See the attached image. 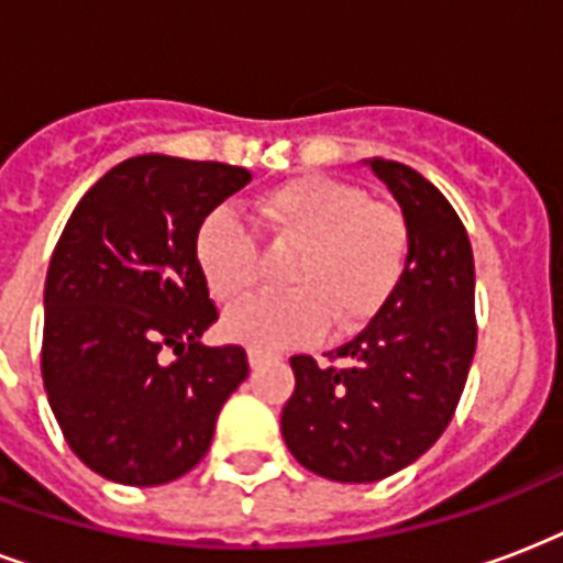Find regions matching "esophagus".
I'll return each mask as SVG.
<instances>
[{
  "label": "esophagus",
  "instance_id": "obj_1",
  "mask_svg": "<svg viewBox=\"0 0 563 563\" xmlns=\"http://www.w3.org/2000/svg\"><path fill=\"white\" fill-rule=\"evenodd\" d=\"M246 358H250V367L252 369H258V367H264L267 361H273V355H269V352L255 350V346H252V350H246Z\"/></svg>",
  "mask_w": 563,
  "mask_h": 563
}]
</instances>
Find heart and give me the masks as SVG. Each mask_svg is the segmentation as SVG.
I'll return each mask as SVG.
<instances>
[{"label":"heart","instance_id":"1","mask_svg":"<svg viewBox=\"0 0 563 563\" xmlns=\"http://www.w3.org/2000/svg\"><path fill=\"white\" fill-rule=\"evenodd\" d=\"M255 208L278 241L299 246L285 269L290 290L234 305L222 317L225 338L255 350L299 346L317 341L329 320L338 331L367 325L396 294L411 246L399 208L329 176L290 178L261 194ZM194 255L220 302L255 287L258 246L232 208L205 213Z\"/></svg>","mask_w":563,"mask_h":563}]
</instances>
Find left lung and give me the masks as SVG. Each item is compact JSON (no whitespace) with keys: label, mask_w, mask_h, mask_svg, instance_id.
<instances>
[{"label":"left lung","mask_w":563,"mask_h":563,"mask_svg":"<svg viewBox=\"0 0 563 563\" xmlns=\"http://www.w3.org/2000/svg\"><path fill=\"white\" fill-rule=\"evenodd\" d=\"M408 222L402 282L358 338L320 367L294 355L282 411L285 443L305 470L367 485L405 470L443 434L476 352V269L464 222L446 196L399 161L367 158Z\"/></svg>","instance_id":"8db88e82"}]
</instances>
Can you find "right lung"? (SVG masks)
<instances>
[{"label": "right lung", "mask_w": 563, "mask_h": 563, "mask_svg": "<svg viewBox=\"0 0 563 563\" xmlns=\"http://www.w3.org/2000/svg\"><path fill=\"white\" fill-rule=\"evenodd\" d=\"M250 173L134 155L64 225L43 290V387L69 449L117 485L155 487L205 459L241 346H205L217 320L194 238Z\"/></svg>", "instance_id": "right-lung-1"}]
</instances>
